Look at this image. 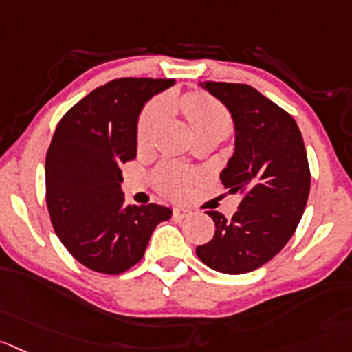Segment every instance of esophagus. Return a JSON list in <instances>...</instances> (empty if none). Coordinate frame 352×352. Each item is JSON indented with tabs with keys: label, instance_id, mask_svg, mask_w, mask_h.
I'll return each mask as SVG.
<instances>
[{
	"label": "esophagus",
	"instance_id": "obj_1",
	"mask_svg": "<svg viewBox=\"0 0 352 352\" xmlns=\"http://www.w3.org/2000/svg\"><path fill=\"white\" fill-rule=\"evenodd\" d=\"M190 214H192V210L186 209V207H183V206L174 207V210H173V216L176 217V219H185V217H188Z\"/></svg>",
	"mask_w": 352,
	"mask_h": 352
}]
</instances>
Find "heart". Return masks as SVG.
I'll list each match as a JSON object with an SVG mask.
<instances>
[{"mask_svg": "<svg viewBox=\"0 0 352 352\" xmlns=\"http://www.w3.org/2000/svg\"><path fill=\"white\" fill-rule=\"evenodd\" d=\"M178 105L197 136L206 135V133H217L224 136L232 129V117L228 110L207 93H186L182 96ZM160 120H162V107L160 103H150L138 120V129H136L138 145H148L152 142L153 135L159 129ZM155 179L159 188L166 195L182 197L185 195L192 183V174L174 164H164L157 170Z\"/></svg>", "mask_w": 352, "mask_h": 352, "instance_id": "heart-1", "label": "heart"}]
</instances>
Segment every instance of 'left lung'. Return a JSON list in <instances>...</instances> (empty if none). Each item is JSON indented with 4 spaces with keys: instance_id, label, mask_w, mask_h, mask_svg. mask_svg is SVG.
<instances>
[{
    "instance_id": "left-lung-1",
    "label": "left lung",
    "mask_w": 352,
    "mask_h": 352,
    "mask_svg": "<svg viewBox=\"0 0 352 352\" xmlns=\"http://www.w3.org/2000/svg\"><path fill=\"white\" fill-rule=\"evenodd\" d=\"M202 86L235 122V153L219 178L242 202L230 219L207 210L216 233L195 252L210 270L249 273L273 259L296 232L309 197L307 153L294 117L256 88L214 81Z\"/></svg>"
}]
</instances>
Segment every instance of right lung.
<instances>
[{
	"label": "right lung",
	"instance_id": "obj_1",
	"mask_svg": "<svg viewBox=\"0 0 352 352\" xmlns=\"http://www.w3.org/2000/svg\"><path fill=\"white\" fill-rule=\"evenodd\" d=\"M174 79L120 78L86 95L60 119L46 153V206L74 259L119 274L142 261L169 207L126 206L120 166L136 157L143 105Z\"/></svg>",
	"mask_w": 352,
	"mask_h": 352
}]
</instances>
